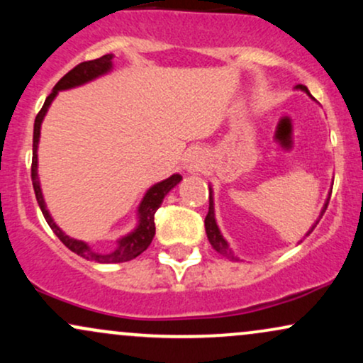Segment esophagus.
Segmentation results:
<instances>
[{
  "mask_svg": "<svg viewBox=\"0 0 363 363\" xmlns=\"http://www.w3.org/2000/svg\"><path fill=\"white\" fill-rule=\"evenodd\" d=\"M201 155H199V152H196V150H191L189 153H187V158H186V164L189 169H199L201 167Z\"/></svg>",
  "mask_w": 363,
  "mask_h": 363,
  "instance_id": "1",
  "label": "esophagus"
}]
</instances>
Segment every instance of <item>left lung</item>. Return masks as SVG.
<instances>
[{
    "mask_svg": "<svg viewBox=\"0 0 363 363\" xmlns=\"http://www.w3.org/2000/svg\"><path fill=\"white\" fill-rule=\"evenodd\" d=\"M297 89L303 90V91H306V94H309V90H307V86H303V85H297ZM329 198H331V194H329ZM329 198L326 199V203H324V208H323V211H320L319 218L315 220V223H314V225H312V228H311L309 232H307V235H309L311 232L314 230L315 225H318V223H319V220L323 218L324 211H326V208H328ZM205 228H206L208 240H210V244L213 245L215 251H218L220 254H223V256L230 257V259H235V256H234V254H232L230 247H228L227 240L223 239L222 232H220L218 225H216V220H215V206H213V196H211V189H210V208H208V215H206V218H205Z\"/></svg>",
    "mask_w": 363,
    "mask_h": 363,
    "instance_id": "8db88e82",
    "label": "left lung"
}]
</instances>
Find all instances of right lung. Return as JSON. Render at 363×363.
<instances>
[{
	"label": "right lung",
	"mask_w": 363,
	"mask_h": 363,
	"mask_svg": "<svg viewBox=\"0 0 363 363\" xmlns=\"http://www.w3.org/2000/svg\"><path fill=\"white\" fill-rule=\"evenodd\" d=\"M112 54H106V56L99 57V60H91V61H85L77 65L72 72H68L65 77L61 78L60 82L54 85V89L49 97L45 99L43 109L39 111L37 114L35 123H34V150H32V184H34V191H35V198L37 203H39L40 210H43V215L45 218V222L49 223V227L52 228V232L60 237V240L69 251H73L78 256L85 257L89 261H95V262H104V264H111V262H124V261H131L135 259L136 256H140L141 252L147 251V247L152 244L153 235H155V211L160 208L162 201H164L165 194L172 189L174 186H177L181 182V176L179 174H174L165 181L157 182L155 186H152L147 191V194L143 196L141 199L140 208H138V225L133 232H129L128 235L121 237L118 240V245L112 252H97L94 249H90V245L83 240H77L72 239L69 235H66L65 232L54 223L52 216L49 215L48 208H45V201L43 196V189H40V182H39V176H37V147H39V138H40V124H43L45 112H48L49 106L54 101V97L57 95V91L61 90H68V89H74V86H80L83 83L95 80V78L102 77V74L109 73L112 69Z\"/></svg>",
	"instance_id": "add662e5"
}]
</instances>
